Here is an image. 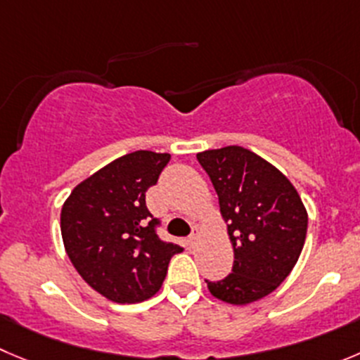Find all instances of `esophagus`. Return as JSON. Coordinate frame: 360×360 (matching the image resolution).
I'll return each instance as SVG.
<instances>
[{
	"label": "esophagus",
	"mask_w": 360,
	"mask_h": 360,
	"mask_svg": "<svg viewBox=\"0 0 360 360\" xmlns=\"http://www.w3.org/2000/svg\"><path fill=\"white\" fill-rule=\"evenodd\" d=\"M198 242H200V231H198V228H196L193 231V235H191V237L187 238V244H189V248H196Z\"/></svg>",
	"instance_id": "obj_1"
}]
</instances>
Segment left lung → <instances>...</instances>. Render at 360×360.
<instances>
[{
	"label": "left lung",
	"instance_id": "obj_1",
	"mask_svg": "<svg viewBox=\"0 0 360 360\" xmlns=\"http://www.w3.org/2000/svg\"><path fill=\"white\" fill-rule=\"evenodd\" d=\"M219 196L235 259L231 274L207 281L219 300L244 306L272 293L295 266L307 233V212L277 167L242 146L198 153Z\"/></svg>",
	"mask_w": 360,
	"mask_h": 360
}]
</instances>
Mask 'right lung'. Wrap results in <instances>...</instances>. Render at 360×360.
<instances>
[{"instance_id": "1", "label": "right lung", "mask_w": 360, "mask_h": 360, "mask_svg": "<svg viewBox=\"0 0 360 360\" xmlns=\"http://www.w3.org/2000/svg\"><path fill=\"white\" fill-rule=\"evenodd\" d=\"M169 153H127L75 187L61 208V237L72 265L88 285L118 304L155 295L167 265L184 249L157 235L146 208Z\"/></svg>"}]
</instances>
